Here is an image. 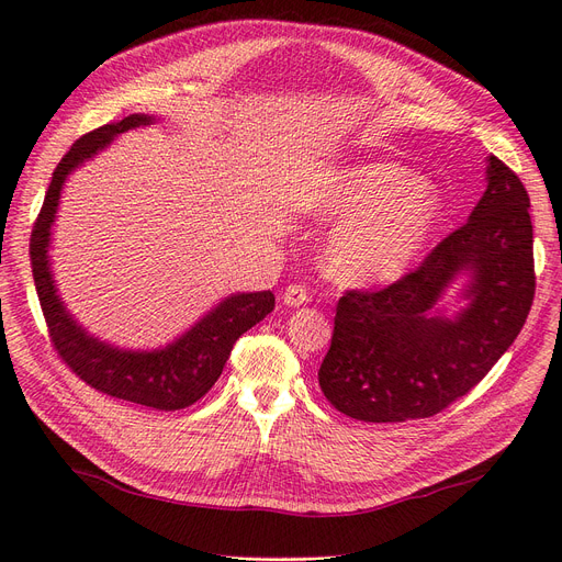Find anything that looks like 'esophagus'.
<instances>
[{
	"label": "esophagus",
	"mask_w": 562,
	"mask_h": 562,
	"mask_svg": "<svg viewBox=\"0 0 562 562\" xmlns=\"http://www.w3.org/2000/svg\"><path fill=\"white\" fill-rule=\"evenodd\" d=\"M282 301H284L286 307H301V305H305L310 301V294H307V289L301 286V284H289L284 289Z\"/></svg>",
	"instance_id": "1"
}]
</instances>
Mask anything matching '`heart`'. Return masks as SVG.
<instances>
[{
    "label": "heart",
    "mask_w": 562,
    "mask_h": 562,
    "mask_svg": "<svg viewBox=\"0 0 562 562\" xmlns=\"http://www.w3.org/2000/svg\"><path fill=\"white\" fill-rule=\"evenodd\" d=\"M315 217H345L330 232L328 273L347 284H384L419 261L440 224V196L403 166L347 164L328 171L303 194Z\"/></svg>",
    "instance_id": "b5f03b06"
}]
</instances>
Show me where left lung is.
I'll return each instance as SVG.
<instances>
[{
	"label": "left lung",
	"instance_id": "left-lung-1",
	"mask_svg": "<svg viewBox=\"0 0 562 562\" xmlns=\"http://www.w3.org/2000/svg\"><path fill=\"white\" fill-rule=\"evenodd\" d=\"M530 199L497 157L468 222L419 270L382 292L340 299L319 368L328 403L351 419H426L484 380L521 334L535 296ZM462 282L451 308L441 299Z\"/></svg>",
	"mask_w": 562,
	"mask_h": 562
}]
</instances>
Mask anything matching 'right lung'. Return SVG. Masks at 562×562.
Segmentation results:
<instances>
[{"label": "right lung", "instance_id": "add662e5", "mask_svg": "<svg viewBox=\"0 0 562 562\" xmlns=\"http://www.w3.org/2000/svg\"><path fill=\"white\" fill-rule=\"evenodd\" d=\"M157 122V115L132 113L124 120L103 124L71 145L53 173L44 207L32 232L30 257L38 303L61 361L82 382L113 398L173 412L190 407L211 391L222 375L224 363L232 357L236 340L273 313V292L268 289V292L228 294L171 342L155 349H127L92 336L69 313L67 303L57 292L50 261L53 224L69 176L94 159L103 148H109L120 134L150 127Z\"/></svg>", "mask_w": 562, "mask_h": 562}]
</instances>
